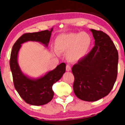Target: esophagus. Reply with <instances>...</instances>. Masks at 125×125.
I'll return each instance as SVG.
<instances>
[{
  "instance_id": "34e87169",
  "label": "esophagus",
  "mask_w": 125,
  "mask_h": 125,
  "mask_svg": "<svg viewBox=\"0 0 125 125\" xmlns=\"http://www.w3.org/2000/svg\"><path fill=\"white\" fill-rule=\"evenodd\" d=\"M66 70L67 71H70L71 70V66L70 65H67L66 66Z\"/></svg>"
}]
</instances>
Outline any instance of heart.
<instances>
[{"instance_id": "b5f03b06", "label": "heart", "mask_w": 125, "mask_h": 125, "mask_svg": "<svg viewBox=\"0 0 125 125\" xmlns=\"http://www.w3.org/2000/svg\"><path fill=\"white\" fill-rule=\"evenodd\" d=\"M90 36L85 32L63 34L55 40V48L58 52H68L72 62L80 60L87 54L91 45Z\"/></svg>"}]
</instances>
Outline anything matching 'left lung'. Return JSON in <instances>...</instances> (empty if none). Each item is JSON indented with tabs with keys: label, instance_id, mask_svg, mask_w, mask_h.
Returning a JSON list of instances; mask_svg holds the SVG:
<instances>
[{
	"label": "left lung",
	"instance_id": "obj_1",
	"mask_svg": "<svg viewBox=\"0 0 125 125\" xmlns=\"http://www.w3.org/2000/svg\"><path fill=\"white\" fill-rule=\"evenodd\" d=\"M95 45L91 51L72 68L73 90L80 100L95 102L108 95L117 76L118 55L109 36L90 30Z\"/></svg>",
	"mask_w": 125,
	"mask_h": 125
}]
</instances>
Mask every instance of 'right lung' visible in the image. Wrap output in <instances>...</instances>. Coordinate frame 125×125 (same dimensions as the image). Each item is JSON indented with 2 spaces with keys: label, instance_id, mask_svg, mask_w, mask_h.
Returning <instances> with one entry per match:
<instances>
[{
  "label": "right lung",
  "instance_id": "right-lung-1",
  "mask_svg": "<svg viewBox=\"0 0 125 125\" xmlns=\"http://www.w3.org/2000/svg\"><path fill=\"white\" fill-rule=\"evenodd\" d=\"M53 28L37 32L22 35L12 46L10 57V69L13 78L15 89L24 101L31 105L40 106L50 102L54 96L52 86L62 78L65 73L66 64L62 63L54 70L44 75L34 79L25 75L21 70L18 61V54L22 44L29 41L38 42L46 47L48 46Z\"/></svg>",
  "mask_w": 125,
  "mask_h": 125
}]
</instances>
